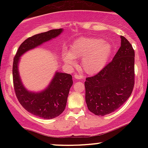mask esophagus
<instances>
[{
	"mask_svg": "<svg viewBox=\"0 0 148 148\" xmlns=\"http://www.w3.org/2000/svg\"><path fill=\"white\" fill-rule=\"evenodd\" d=\"M74 78H75V79H82L83 78V76H81V75H80V74H76L75 75H74Z\"/></svg>",
	"mask_w": 148,
	"mask_h": 148,
	"instance_id": "1",
	"label": "esophagus"
}]
</instances>
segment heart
Here are the masks:
<instances>
[{"mask_svg":"<svg viewBox=\"0 0 148 148\" xmlns=\"http://www.w3.org/2000/svg\"><path fill=\"white\" fill-rule=\"evenodd\" d=\"M111 51V46L101 39L81 37L72 44L70 51L63 53L62 59L67 64L74 66L75 58H83L81 67L84 72L95 74L105 67Z\"/></svg>","mask_w":148,"mask_h":148,"instance_id":"b5f03b06","label":"heart"}]
</instances>
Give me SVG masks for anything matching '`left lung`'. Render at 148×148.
<instances>
[{
	"instance_id": "8db88e82",
	"label": "left lung",
	"mask_w": 148,
	"mask_h": 148,
	"mask_svg": "<svg viewBox=\"0 0 148 148\" xmlns=\"http://www.w3.org/2000/svg\"><path fill=\"white\" fill-rule=\"evenodd\" d=\"M111 62L96 75L86 78V101L89 111L105 115L120 108L132 95L134 86L135 53L125 37Z\"/></svg>"
}]
</instances>
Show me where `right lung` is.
I'll return each mask as SVG.
<instances>
[{
  "mask_svg": "<svg viewBox=\"0 0 148 148\" xmlns=\"http://www.w3.org/2000/svg\"><path fill=\"white\" fill-rule=\"evenodd\" d=\"M62 31V28L53 29L28 37L18 47L13 61V84L16 97L27 111L42 118H56L64 111L69 89L73 84L72 76L71 74L58 72L45 90L37 93L28 92L23 87L20 79L18 60L25 51L55 38Z\"/></svg>",
  "mask_w": 148,
  "mask_h": 148,
  "instance_id": "obj_1",
  "label": "right lung"
}]
</instances>
